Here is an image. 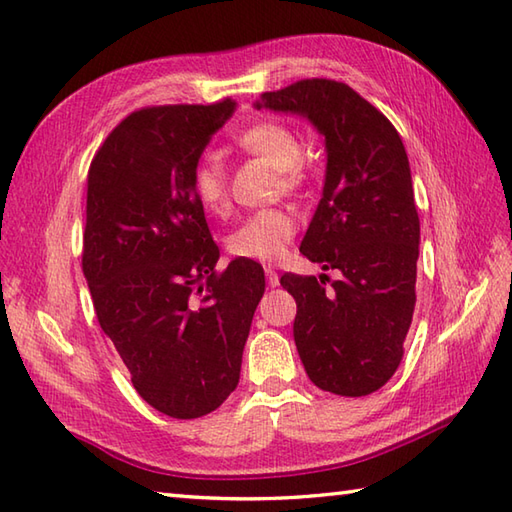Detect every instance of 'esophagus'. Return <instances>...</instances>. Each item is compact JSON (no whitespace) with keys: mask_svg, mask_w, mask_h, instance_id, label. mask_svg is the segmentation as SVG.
Here are the masks:
<instances>
[{"mask_svg":"<svg viewBox=\"0 0 512 512\" xmlns=\"http://www.w3.org/2000/svg\"><path fill=\"white\" fill-rule=\"evenodd\" d=\"M266 281H268V286L270 288H277L279 286V275H277V270L275 268H266Z\"/></svg>","mask_w":512,"mask_h":512,"instance_id":"1","label":"esophagus"}]
</instances>
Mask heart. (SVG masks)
<instances>
[{
    "label": "heart",
    "mask_w": 512,
    "mask_h": 512,
    "mask_svg": "<svg viewBox=\"0 0 512 512\" xmlns=\"http://www.w3.org/2000/svg\"><path fill=\"white\" fill-rule=\"evenodd\" d=\"M237 145L253 156L264 158L277 171L284 173V184L295 189L303 180L299 165L303 145L290 127L266 121L257 123L237 138ZM193 191L209 211H222L228 198L226 167L220 158H204L193 173ZM297 231V217L286 209H262L248 215L235 231L228 235L231 255L250 262H277L286 253L288 242Z\"/></svg>",
    "instance_id": "heart-1"
}]
</instances>
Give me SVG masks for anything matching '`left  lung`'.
<instances>
[{"label":"left lung","instance_id":"obj_1","mask_svg":"<svg viewBox=\"0 0 512 512\" xmlns=\"http://www.w3.org/2000/svg\"><path fill=\"white\" fill-rule=\"evenodd\" d=\"M257 110L308 118L325 138L323 195L301 253L328 275L286 273L297 301V352L314 385L367 396L394 376L416 306L420 220L405 145L387 118L350 85L306 79L264 92Z\"/></svg>","mask_w":512,"mask_h":512}]
</instances>
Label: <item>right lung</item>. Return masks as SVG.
<instances>
[{"mask_svg":"<svg viewBox=\"0 0 512 512\" xmlns=\"http://www.w3.org/2000/svg\"><path fill=\"white\" fill-rule=\"evenodd\" d=\"M235 101L162 105L129 114L88 173L83 275L103 332L140 398L165 416L215 411L239 383L264 270L220 248L193 173Z\"/></svg>","mask_w":512,"mask_h":512,"instance_id":"right-lung-1","label":"right lung"}]
</instances>
